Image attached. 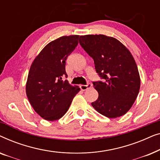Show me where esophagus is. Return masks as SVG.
Returning a JSON list of instances; mask_svg holds the SVG:
<instances>
[{"instance_id":"1","label":"esophagus","mask_w":160,"mask_h":160,"mask_svg":"<svg viewBox=\"0 0 160 160\" xmlns=\"http://www.w3.org/2000/svg\"><path fill=\"white\" fill-rule=\"evenodd\" d=\"M91 87H92V84H90V83H88V84H87V85H81V86H80L81 89H82V90H83V91L87 90V89L91 88Z\"/></svg>"}]
</instances>
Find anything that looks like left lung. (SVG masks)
Instances as JSON below:
<instances>
[{"instance_id": "8db88e82", "label": "left lung", "mask_w": 160, "mask_h": 160, "mask_svg": "<svg viewBox=\"0 0 160 160\" xmlns=\"http://www.w3.org/2000/svg\"><path fill=\"white\" fill-rule=\"evenodd\" d=\"M79 43L92 58L96 72L102 82H94L98 98L92 106L108 118L123 116L136 100L141 78L132 54L125 46L105 35L81 36Z\"/></svg>"}]
</instances>
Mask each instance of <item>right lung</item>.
Masks as SVG:
<instances>
[{
	"label": "right lung",
	"instance_id": "1",
	"mask_svg": "<svg viewBox=\"0 0 160 160\" xmlns=\"http://www.w3.org/2000/svg\"><path fill=\"white\" fill-rule=\"evenodd\" d=\"M79 36H62L48 43L35 58L26 83V94L35 111L48 121L65 115L80 88L67 80L65 61L78 43Z\"/></svg>",
	"mask_w": 160,
	"mask_h": 160
}]
</instances>
